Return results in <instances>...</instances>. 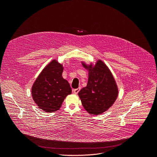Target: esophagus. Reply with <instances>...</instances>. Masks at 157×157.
I'll list each match as a JSON object with an SVG mask.
<instances>
[{
  "mask_svg": "<svg viewBox=\"0 0 157 157\" xmlns=\"http://www.w3.org/2000/svg\"><path fill=\"white\" fill-rule=\"evenodd\" d=\"M79 90H80V88H76V89H74L73 92H74V94H77L79 92Z\"/></svg>",
  "mask_w": 157,
  "mask_h": 157,
  "instance_id": "1",
  "label": "esophagus"
}]
</instances>
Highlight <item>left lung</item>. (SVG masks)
<instances>
[{"label":"left lung","instance_id":"1","mask_svg":"<svg viewBox=\"0 0 157 157\" xmlns=\"http://www.w3.org/2000/svg\"><path fill=\"white\" fill-rule=\"evenodd\" d=\"M81 64L88 72L86 86L78 95L85 110L91 115H101L107 111L117 99L119 90L113 75L107 65L101 59L95 65Z\"/></svg>","mask_w":157,"mask_h":157}]
</instances>
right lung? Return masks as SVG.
I'll return each instance as SVG.
<instances>
[{
  "label": "right lung",
  "mask_w": 157,
  "mask_h": 157,
  "mask_svg": "<svg viewBox=\"0 0 157 157\" xmlns=\"http://www.w3.org/2000/svg\"><path fill=\"white\" fill-rule=\"evenodd\" d=\"M63 66L53 59L38 75L31 88L33 101L45 112L58 110L65 98L71 94L68 81L62 77Z\"/></svg>",
  "instance_id": "obj_1"
}]
</instances>
